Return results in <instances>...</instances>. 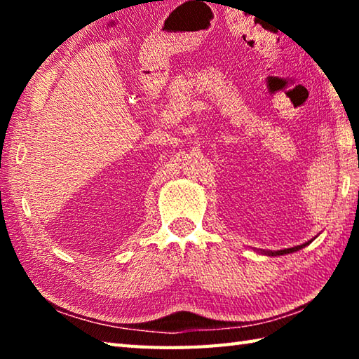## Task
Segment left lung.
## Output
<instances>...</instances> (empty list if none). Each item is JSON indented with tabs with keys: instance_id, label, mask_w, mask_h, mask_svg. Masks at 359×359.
<instances>
[{
	"instance_id": "left-lung-1",
	"label": "left lung",
	"mask_w": 359,
	"mask_h": 359,
	"mask_svg": "<svg viewBox=\"0 0 359 359\" xmlns=\"http://www.w3.org/2000/svg\"><path fill=\"white\" fill-rule=\"evenodd\" d=\"M315 239V238H313ZM313 239H311V241H307V242H304V244H301V245H296V247H291V248H283V250H277V252H261L263 255H267V257H280V255H288V253H293V252H297V250H301V248H304V247H307L309 244H311V242L313 241Z\"/></svg>"
}]
</instances>
